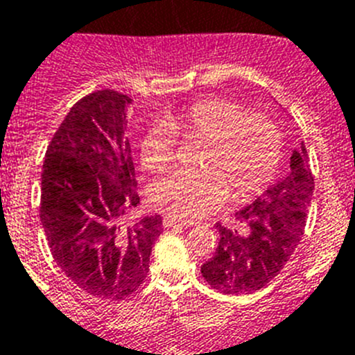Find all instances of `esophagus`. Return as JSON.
I'll use <instances>...</instances> for the list:
<instances>
[{"label": "esophagus", "instance_id": "1", "mask_svg": "<svg viewBox=\"0 0 355 355\" xmlns=\"http://www.w3.org/2000/svg\"><path fill=\"white\" fill-rule=\"evenodd\" d=\"M163 225H165V227H175V225H187V227H190L192 224L178 220V218H174V216H165V218H163Z\"/></svg>", "mask_w": 355, "mask_h": 355}]
</instances>
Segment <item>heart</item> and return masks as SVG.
Segmentation results:
<instances>
[{"instance_id":"heart-1","label":"heart","mask_w":355,"mask_h":355,"mask_svg":"<svg viewBox=\"0 0 355 355\" xmlns=\"http://www.w3.org/2000/svg\"><path fill=\"white\" fill-rule=\"evenodd\" d=\"M205 142L200 172H174L150 188V202L178 220H199L227 200L258 196L275 180L283 158V133L263 112H245L234 101L206 97L187 108L165 114L147 128L139 156L144 171H167L175 144Z\"/></svg>"}]
</instances>
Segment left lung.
<instances>
[{
    "label": "left lung",
    "instance_id": "left-lung-1",
    "mask_svg": "<svg viewBox=\"0 0 355 355\" xmlns=\"http://www.w3.org/2000/svg\"><path fill=\"white\" fill-rule=\"evenodd\" d=\"M315 178L306 146L295 149L290 174L252 205L234 213V227L216 222L215 256L200 266L206 283L220 293H252L283 270L302 240Z\"/></svg>",
    "mask_w": 355,
    "mask_h": 355
}]
</instances>
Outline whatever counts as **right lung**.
<instances>
[{
	"mask_svg": "<svg viewBox=\"0 0 355 355\" xmlns=\"http://www.w3.org/2000/svg\"><path fill=\"white\" fill-rule=\"evenodd\" d=\"M130 96L97 90L72 106L53 135L42 165L40 222L56 265L97 299L139 290L162 216L122 224L140 205L130 140Z\"/></svg>",
	"mask_w": 355,
	"mask_h": 355,
	"instance_id": "right-lung-1",
	"label": "right lung"
}]
</instances>
